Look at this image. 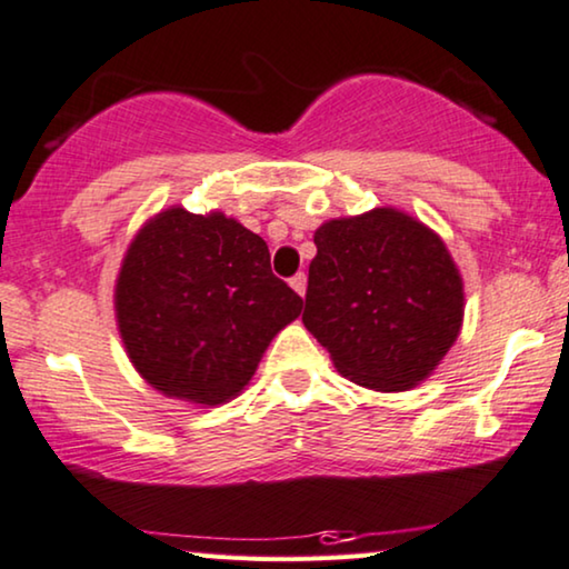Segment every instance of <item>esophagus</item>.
<instances>
[{
  "label": "esophagus",
  "instance_id": "1",
  "mask_svg": "<svg viewBox=\"0 0 569 569\" xmlns=\"http://www.w3.org/2000/svg\"><path fill=\"white\" fill-rule=\"evenodd\" d=\"M291 289L297 291L299 297H305V293H307V276H305V272H297V276L291 278Z\"/></svg>",
  "mask_w": 569,
  "mask_h": 569
}]
</instances>
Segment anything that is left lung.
Wrapping results in <instances>:
<instances>
[{
	"instance_id": "1",
	"label": "left lung",
	"mask_w": 569,
	"mask_h": 569,
	"mask_svg": "<svg viewBox=\"0 0 569 569\" xmlns=\"http://www.w3.org/2000/svg\"><path fill=\"white\" fill-rule=\"evenodd\" d=\"M305 328L361 388L411 390L458 340L463 278L429 226L396 208L315 231Z\"/></svg>"
}]
</instances>
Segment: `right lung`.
Instances as JSON below:
<instances>
[{"label":"right lung","instance_id":"right-lung-1","mask_svg":"<svg viewBox=\"0 0 569 569\" xmlns=\"http://www.w3.org/2000/svg\"><path fill=\"white\" fill-rule=\"evenodd\" d=\"M113 307L142 380L169 398L221 406L247 388L305 301L272 276L262 237L218 210L169 208L132 239Z\"/></svg>","mask_w":569,"mask_h":569}]
</instances>
